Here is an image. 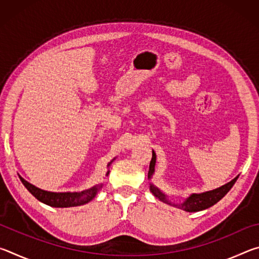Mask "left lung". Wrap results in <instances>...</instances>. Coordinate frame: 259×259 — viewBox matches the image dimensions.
I'll use <instances>...</instances> for the list:
<instances>
[{
    "instance_id": "8db88e82",
    "label": "left lung",
    "mask_w": 259,
    "mask_h": 259,
    "mask_svg": "<svg viewBox=\"0 0 259 259\" xmlns=\"http://www.w3.org/2000/svg\"><path fill=\"white\" fill-rule=\"evenodd\" d=\"M155 163H156V154L154 151H152V160L150 163V170H148V179H152L153 175H154ZM238 178L239 176H236L234 179H232L231 182L225 184V185H223L218 188H214L212 191H208L203 193H192V194L184 200L182 203L171 202V201L168 199V196H166L164 193L160 190V188H157L153 183H150V191L156 199H159L160 201H162V202L170 204L172 205V207H176L182 210H185L187 212H196V211H201V210L210 208L211 205L216 204L219 200L224 198V196L227 194V192L233 187Z\"/></svg>"
}]
</instances>
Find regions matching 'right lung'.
<instances>
[{
    "label": "right lung",
    "mask_w": 259,
    "mask_h": 259,
    "mask_svg": "<svg viewBox=\"0 0 259 259\" xmlns=\"http://www.w3.org/2000/svg\"><path fill=\"white\" fill-rule=\"evenodd\" d=\"M115 160V157L109 162L107 164V168L112 164V162ZM109 170H107L106 176H108ZM21 183L24 184V186L27 188L29 193L34 195L38 201H41L42 203L50 205V207L55 208H69V207H77V205H83L88 202H90L91 200L95 199V196L98 194L100 188L103 187V184L96 185L94 187L89 188V190L81 191V192H50L45 191L41 188L36 187L33 184L28 183L27 181L18 175Z\"/></svg>",
    "instance_id": "right-lung-1"
}]
</instances>
